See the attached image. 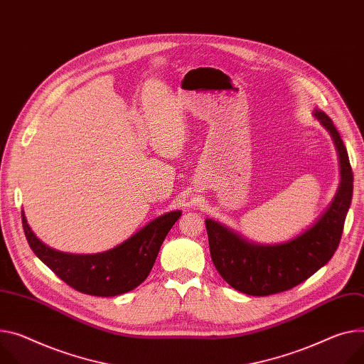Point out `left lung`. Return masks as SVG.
Here are the masks:
<instances>
[{"label": "left lung", "mask_w": 364, "mask_h": 364, "mask_svg": "<svg viewBox=\"0 0 364 364\" xmlns=\"http://www.w3.org/2000/svg\"><path fill=\"white\" fill-rule=\"evenodd\" d=\"M315 117L331 132L341 163L338 192L315 226L287 243L261 246L243 240L217 221L205 220L211 259L237 291L269 296L290 290L323 267L340 245L353 197V171L343 138L331 118L322 110H315Z\"/></svg>", "instance_id": "1"}]
</instances>
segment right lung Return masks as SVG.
<instances>
[{
    "mask_svg": "<svg viewBox=\"0 0 364 364\" xmlns=\"http://www.w3.org/2000/svg\"><path fill=\"white\" fill-rule=\"evenodd\" d=\"M181 211L153 220L119 246L96 255H71L43 245L31 230L21 214L23 230L35 255L74 290L99 297L131 291L150 274L160 246Z\"/></svg>",
    "mask_w": 364,
    "mask_h": 364,
    "instance_id": "right-lung-1",
    "label": "right lung"
}]
</instances>
